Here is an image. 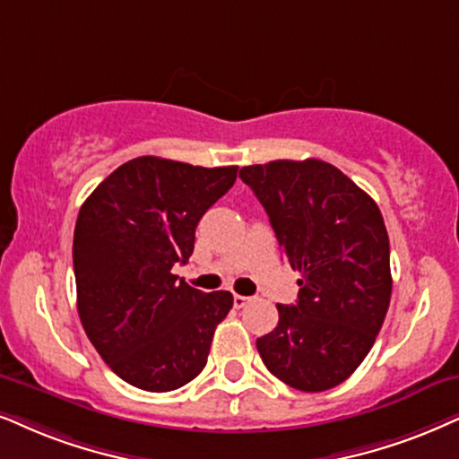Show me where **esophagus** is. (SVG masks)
<instances>
[{"instance_id":"obj_1","label":"esophagus","mask_w":459,"mask_h":459,"mask_svg":"<svg viewBox=\"0 0 459 459\" xmlns=\"http://www.w3.org/2000/svg\"><path fill=\"white\" fill-rule=\"evenodd\" d=\"M249 303V297H241V294H235L233 297V305L237 309H241V307H246Z\"/></svg>"}]
</instances>
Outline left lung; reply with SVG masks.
Listing matches in <instances>:
<instances>
[{
    "instance_id": "obj_1",
    "label": "left lung",
    "mask_w": 459,
    "mask_h": 459,
    "mask_svg": "<svg viewBox=\"0 0 459 459\" xmlns=\"http://www.w3.org/2000/svg\"><path fill=\"white\" fill-rule=\"evenodd\" d=\"M283 256L300 273L297 305H277L256 341L264 367L300 392L343 384L373 347L392 297L390 239L377 203L330 162L241 167Z\"/></svg>"
}]
</instances>
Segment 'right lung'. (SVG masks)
Returning <instances> with one entry per match:
<instances>
[{
	"mask_svg": "<svg viewBox=\"0 0 459 459\" xmlns=\"http://www.w3.org/2000/svg\"><path fill=\"white\" fill-rule=\"evenodd\" d=\"M239 167L139 156L103 179L74 230L78 316L103 362L126 384L171 392L205 368L233 294L201 292L171 269L186 264L199 220Z\"/></svg>",
	"mask_w": 459,
	"mask_h": 459,
	"instance_id": "1",
	"label": "right lung"
}]
</instances>
